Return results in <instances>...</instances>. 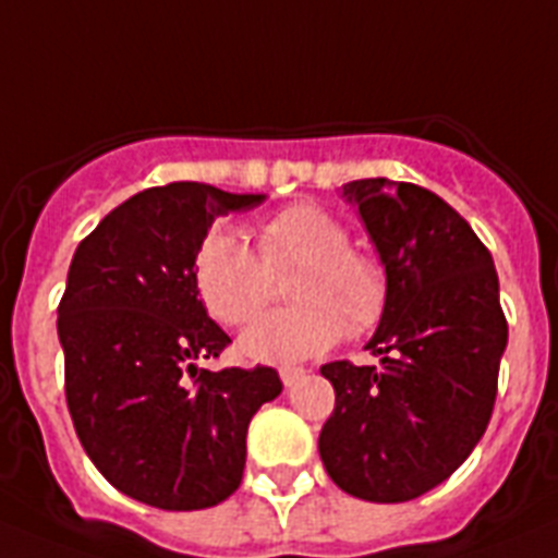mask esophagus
I'll list each match as a JSON object with an SVG mask.
<instances>
[{"label":"esophagus","mask_w":558,"mask_h":558,"mask_svg":"<svg viewBox=\"0 0 558 558\" xmlns=\"http://www.w3.org/2000/svg\"><path fill=\"white\" fill-rule=\"evenodd\" d=\"M303 376H306V371H303V367H298V365H283V367H280V379H283L286 387L298 385V381L303 379Z\"/></svg>","instance_id":"1"}]
</instances>
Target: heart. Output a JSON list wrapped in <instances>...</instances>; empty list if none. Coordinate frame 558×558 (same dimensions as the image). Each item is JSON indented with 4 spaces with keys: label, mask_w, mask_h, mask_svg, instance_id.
<instances>
[{
    "label": "heart",
    "mask_w": 558,
    "mask_h": 558,
    "mask_svg": "<svg viewBox=\"0 0 558 558\" xmlns=\"http://www.w3.org/2000/svg\"><path fill=\"white\" fill-rule=\"evenodd\" d=\"M286 298L241 333L252 362L292 365L337 345L342 333L376 331L390 303V275L379 255L351 244V230L331 210L298 202L255 227V252L235 230L213 227L193 258V283L221 326H246L269 303L272 278L292 272Z\"/></svg>",
    "instance_id": "1"
}]
</instances>
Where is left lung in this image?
Wrapping results in <instances>:
<instances>
[{
  "label": "left lung",
  "instance_id": "8db88e82",
  "mask_svg": "<svg viewBox=\"0 0 558 558\" xmlns=\"http://www.w3.org/2000/svg\"><path fill=\"white\" fill-rule=\"evenodd\" d=\"M342 193L376 241L390 303L367 342L381 367H319L337 393L319 458L351 497L407 502L447 481L486 433L508 342L500 283L486 244L433 191L356 179Z\"/></svg>",
  "mask_w": 558,
  "mask_h": 558
}]
</instances>
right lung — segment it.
Masks as SVG:
<instances>
[{"label":"right lung","instance_id":"right-lung-1","mask_svg":"<svg viewBox=\"0 0 558 558\" xmlns=\"http://www.w3.org/2000/svg\"><path fill=\"white\" fill-rule=\"evenodd\" d=\"M260 198L202 182L148 187L72 255L58 303L66 407L98 472L145 506L225 502L244 477L250 418L283 390L275 367H196L232 342L198 300L196 250L219 216Z\"/></svg>","mask_w":558,"mask_h":558}]
</instances>
